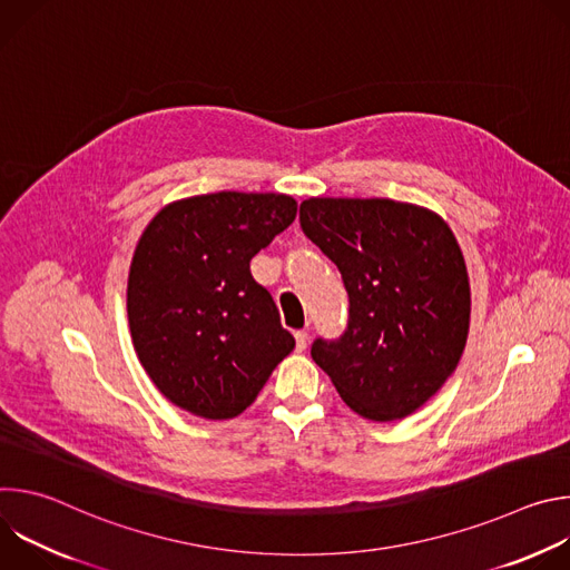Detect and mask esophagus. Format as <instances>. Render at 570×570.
<instances>
[{
  "instance_id": "obj_1",
  "label": "esophagus",
  "mask_w": 570,
  "mask_h": 570,
  "mask_svg": "<svg viewBox=\"0 0 570 570\" xmlns=\"http://www.w3.org/2000/svg\"><path fill=\"white\" fill-rule=\"evenodd\" d=\"M306 345H308V332H304V330L295 332V347H297V352H304Z\"/></svg>"
}]
</instances>
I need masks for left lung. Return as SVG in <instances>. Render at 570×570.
<instances>
[{
  "instance_id": "left-lung-1",
  "label": "left lung",
  "mask_w": 570,
  "mask_h": 570,
  "mask_svg": "<svg viewBox=\"0 0 570 570\" xmlns=\"http://www.w3.org/2000/svg\"><path fill=\"white\" fill-rule=\"evenodd\" d=\"M299 225L350 295L345 334L315 338L313 361L361 417H409L453 374L469 334V277L451 227L387 198H308Z\"/></svg>"
}]
</instances>
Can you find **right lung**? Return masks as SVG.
I'll return each mask as SVG.
<instances>
[{
  "label": "right lung",
  "mask_w": 570,
  "mask_h": 570,
  "mask_svg": "<svg viewBox=\"0 0 570 570\" xmlns=\"http://www.w3.org/2000/svg\"><path fill=\"white\" fill-rule=\"evenodd\" d=\"M295 214L284 194L218 191L167 205L144 229L128 275L130 336L150 381L180 409L240 415L293 352L250 259Z\"/></svg>",
  "instance_id": "obj_1"
}]
</instances>
